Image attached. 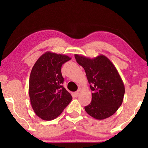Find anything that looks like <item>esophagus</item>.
Wrapping results in <instances>:
<instances>
[{
  "mask_svg": "<svg viewBox=\"0 0 148 148\" xmlns=\"http://www.w3.org/2000/svg\"><path fill=\"white\" fill-rule=\"evenodd\" d=\"M79 90H77V91H76L75 92V95H76V97H77L79 95Z\"/></svg>",
  "mask_w": 148,
  "mask_h": 148,
  "instance_id": "esophagus-1",
  "label": "esophagus"
}]
</instances>
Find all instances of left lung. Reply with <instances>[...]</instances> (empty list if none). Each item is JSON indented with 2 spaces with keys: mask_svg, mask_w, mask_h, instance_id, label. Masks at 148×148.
Returning a JSON list of instances; mask_svg holds the SVG:
<instances>
[{
  "mask_svg": "<svg viewBox=\"0 0 148 148\" xmlns=\"http://www.w3.org/2000/svg\"><path fill=\"white\" fill-rule=\"evenodd\" d=\"M83 67L92 92V101L85 110L95 119L102 120L112 116L121 106L125 86L114 64L104 55L91 59L74 55Z\"/></svg>",
  "mask_w": 148,
  "mask_h": 148,
  "instance_id": "obj_1",
  "label": "left lung"
}]
</instances>
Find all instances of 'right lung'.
Here are the masks:
<instances>
[{
	"instance_id": "right-lung-1",
	"label": "right lung",
	"mask_w": 148,
	"mask_h": 148,
	"mask_svg": "<svg viewBox=\"0 0 148 148\" xmlns=\"http://www.w3.org/2000/svg\"><path fill=\"white\" fill-rule=\"evenodd\" d=\"M71 58L50 51L39 57L30 75L29 94L32 109L45 121L56 119L72 101L71 93L62 86L61 66Z\"/></svg>"
}]
</instances>
